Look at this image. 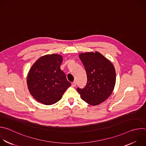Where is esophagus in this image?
Wrapping results in <instances>:
<instances>
[{"label": "esophagus", "instance_id": "1", "mask_svg": "<svg viewBox=\"0 0 146 146\" xmlns=\"http://www.w3.org/2000/svg\"><path fill=\"white\" fill-rule=\"evenodd\" d=\"M72 87H76V81H73V82L72 83Z\"/></svg>", "mask_w": 146, "mask_h": 146}]
</instances>
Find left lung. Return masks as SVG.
Returning a JSON list of instances; mask_svg holds the SVG:
<instances>
[{
	"label": "left lung",
	"instance_id": "1",
	"mask_svg": "<svg viewBox=\"0 0 146 146\" xmlns=\"http://www.w3.org/2000/svg\"><path fill=\"white\" fill-rule=\"evenodd\" d=\"M79 57L87 76L84 88H77L81 99L91 105H99L111 94L115 84L116 75L113 65L100 53L86 52Z\"/></svg>",
	"mask_w": 146,
	"mask_h": 146
}]
</instances>
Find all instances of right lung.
Here are the masks:
<instances>
[{"instance_id": "right-lung-1", "label": "right lung", "mask_w": 146, "mask_h": 146, "mask_svg": "<svg viewBox=\"0 0 146 146\" xmlns=\"http://www.w3.org/2000/svg\"><path fill=\"white\" fill-rule=\"evenodd\" d=\"M62 57L58 54L40 57L31 68L27 77L29 91L39 102L51 105L59 101L70 86L60 68Z\"/></svg>"}]
</instances>
